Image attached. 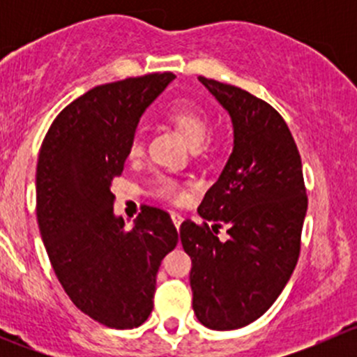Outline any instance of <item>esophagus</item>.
<instances>
[{"label": "esophagus", "mask_w": 357, "mask_h": 357, "mask_svg": "<svg viewBox=\"0 0 357 357\" xmlns=\"http://www.w3.org/2000/svg\"><path fill=\"white\" fill-rule=\"evenodd\" d=\"M171 219H172V222H174L176 228L179 229V226H181V222H183V215L178 214V212H171Z\"/></svg>", "instance_id": "esophagus-1"}]
</instances>
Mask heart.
<instances>
[{
  "mask_svg": "<svg viewBox=\"0 0 357 357\" xmlns=\"http://www.w3.org/2000/svg\"><path fill=\"white\" fill-rule=\"evenodd\" d=\"M169 121L181 131L186 142L197 149L202 143L207 139L208 132H211V124H208L207 115L199 107L192 105V103H181V105L174 107L169 114ZM143 153V145L138 138H135L129 145V157H139ZM157 195L165 200L171 202H181L185 199V190L179 185L176 179L171 178H160L157 183Z\"/></svg>",
  "mask_w": 357,
  "mask_h": 357,
  "instance_id": "b5f03b06",
  "label": "heart"
}]
</instances>
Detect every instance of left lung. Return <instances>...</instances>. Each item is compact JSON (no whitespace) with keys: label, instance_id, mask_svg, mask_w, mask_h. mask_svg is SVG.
Returning a JSON list of instances; mask_svg holds the SVG:
<instances>
[{"label":"left lung","instance_id":"1","mask_svg":"<svg viewBox=\"0 0 357 357\" xmlns=\"http://www.w3.org/2000/svg\"><path fill=\"white\" fill-rule=\"evenodd\" d=\"M199 81L231 117L233 152L199 207L205 222L186 219L179 236L192 257L199 321L236 330L261 318L289 283L307 195L301 155L282 115L245 89L202 75ZM219 222L229 226L226 239L217 236Z\"/></svg>","mask_w":357,"mask_h":357}]
</instances>
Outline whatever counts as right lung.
I'll return each mask as SVG.
<instances>
[{"instance_id": "right-lung-1", "label": "right lung", "mask_w": 357, "mask_h": 357, "mask_svg": "<svg viewBox=\"0 0 357 357\" xmlns=\"http://www.w3.org/2000/svg\"><path fill=\"white\" fill-rule=\"evenodd\" d=\"M174 77L146 74L89 89L56 115L39 150L36 214L53 271L75 307L109 328L146 321L162 259L178 243L171 215L150 205L126 229L110 192L139 117Z\"/></svg>"}]
</instances>
